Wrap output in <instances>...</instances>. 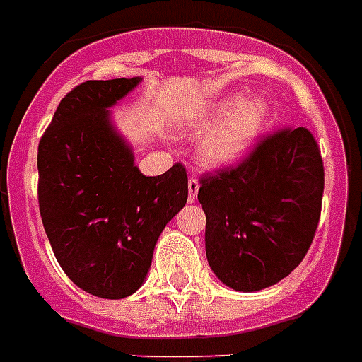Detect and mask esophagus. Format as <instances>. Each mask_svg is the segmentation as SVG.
<instances>
[{
	"label": "esophagus",
	"instance_id": "34e87169",
	"mask_svg": "<svg viewBox=\"0 0 362 362\" xmlns=\"http://www.w3.org/2000/svg\"><path fill=\"white\" fill-rule=\"evenodd\" d=\"M199 187H201L199 180H197L195 176H191L189 180H187V199H189V202H193L197 199Z\"/></svg>",
	"mask_w": 362,
	"mask_h": 362
}]
</instances>
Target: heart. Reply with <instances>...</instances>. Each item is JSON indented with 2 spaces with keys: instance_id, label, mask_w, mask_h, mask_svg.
Returning a JSON list of instances; mask_svg holds the SVG:
<instances>
[{
  "instance_id": "1",
  "label": "heart",
  "mask_w": 362,
  "mask_h": 362,
  "mask_svg": "<svg viewBox=\"0 0 362 362\" xmlns=\"http://www.w3.org/2000/svg\"><path fill=\"white\" fill-rule=\"evenodd\" d=\"M269 115L267 102L247 98L243 93L217 100L199 120V126L206 128L199 141L202 160L216 167L242 160L269 122Z\"/></svg>"
}]
</instances>
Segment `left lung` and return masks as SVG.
<instances>
[{
	"instance_id": "8db88e82",
	"label": "left lung",
	"mask_w": 362,
	"mask_h": 362,
	"mask_svg": "<svg viewBox=\"0 0 362 362\" xmlns=\"http://www.w3.org/2000/svg\"><path fill=\"white\" fill-rule=\"evenodd\" d=\"M324 197V161L299 126L264 137L236 167L204 176L206 258L223 284L258 292L279 283L307 255Z\"/></svg>"
}]
</instances>
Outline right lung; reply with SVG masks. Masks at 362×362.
I'll return each mask as SVG.
<instances>
[{"mask_svg": "<svg viewBox=\"0 0 362 362\" xmlns=\"http://www.w3.org/2000/svg\"><path fill=\"white\" fill-rule=\"evenodd\" d=\"M139 83L119 78L78 85L38 143L44 230L70 281L96 298L139 290L161 230L187 201L184 165L145 176L111 122V107Z\"/></svg>", "mask_w": 362, "mask_h": 362, "instance_id": "1", "label": "right lung"}]
</instances>
